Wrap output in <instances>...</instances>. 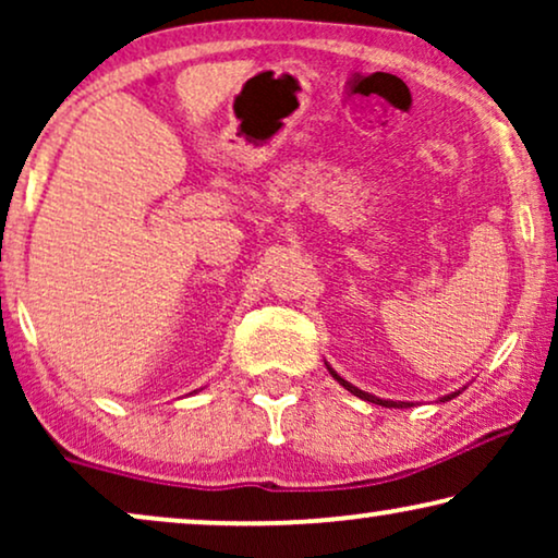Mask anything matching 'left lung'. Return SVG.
<instances>
[{"instance_id":"1","label":"left lung","mask_w":558,"mask_h":558,"mask_svg":"<svg viewBox=\"0 0 558 558\" xmlns=\"http://www.w3.org/2000/svg\"><path fill=\"white\" fill-rule=\"evenodd\" d=\"M325 365H327V361H325ZM327 371H330V376L338 380V384L345 388V391H350L353 396H357V399H363V401H371V403H376V407H386V409H411L414 407V401H391V399H378V396H373V393H368V391H361V388L357 386H353V384H348L345 378L342 376H338V371L335 368H330V365H327ZM464 391V388H460V391H452V393H447V396H439V403H445V401H452V399H457V396H460Z\"/></svg>"}]
</instances>
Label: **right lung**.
Masks as SVG:
<instances>
[{
	"label": "right lung",
	"instance_id": "obj_1",
	"mask_svg": "<svg viewBox=\"0 0 558 558\" xmlns=\"http://www.w3.org/2000/svg\"><path fill=\"white\" fill-rule=\"evenodd\" d=\"M193 393H195V391H193Z\"/></svg>",
	"mask_w": 558,
	"mask_h": 558
}]
</instances>
